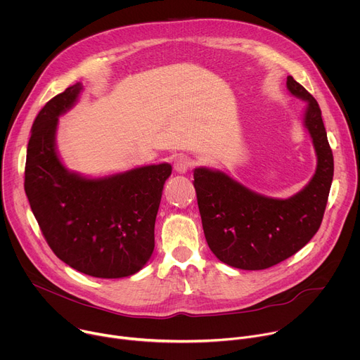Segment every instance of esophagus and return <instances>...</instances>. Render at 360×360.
Returning <instances> with one entry per match:
<instances>
[{
	"instance_id": "esophagus-1",
	"label": "esophagus",
	"mask_w": 360,
	"mask_h": 360,
	"mask_svg": "<svg viewBox=\"0 0 360 360\" xmlns=\"http://www.w3.org/2000/svg\"><path fill=\"white\" fill-rule=\"evenodd\" d=\"M193 165V160L187 155H179L174 160V170L177 173H186Z\"/></svg>"
}]
</instances>
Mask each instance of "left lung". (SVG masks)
<instances>
[{
	"instance_id": "1",
	"label": "left lung",
	"mask_w": 360,
	"mask_h": 360,
	"mask_svg": "<svg viewBox=\"0 0 360 360\" xmlns=\"http://www.w3.org/2000/svg\"><path fill=\"white\" fill-rule=\"evenodd\" d=\"M288 91L307 102L304 127L313 138L317 169L313 179L288 199H272L246 188L228 174L195 169L202 225L210 251L239 269H265L290 258L319 231L333 181V153L317 101L292 76Z\"/></svg>"
}]
</instances>
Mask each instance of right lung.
Wrapping results in <instances>:
<instances>
[{"mask_svg": "<svg viewBox=\"0 0 360 360\" xmlns=\"http://www.w3.org/2000/svg\"><path fill=\"white\" fill-rule=\"evenodd\" d=\"M80 91V84L69 86L36 117L24 190L54 255L96 278H122L140 271L154 251L155 217L172 165H146L102 179L69 172L56 151V129Z\"/></svg>", "mask_w": 360, "mask_h": 360, "instance_id": "add662e5", "label": "right lung"}]
</instances>
